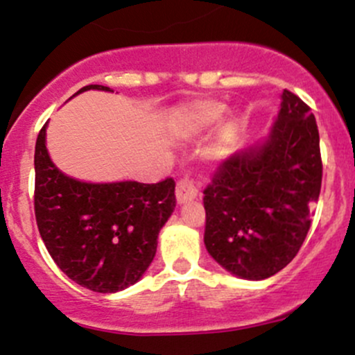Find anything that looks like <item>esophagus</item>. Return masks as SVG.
I'll list each match as a JSON object with an SVG mask.
<instances>
[{
	"label": "esophagus",
	"instance_id": "obj_1",
	"mask_svg": "<svg viewBox=\"0 0 355 355\" xmlns=\"http://www.w3.org/2000/svg\"><path fill=\"white\" fill-rule=\"evenodd\" d=\"M175 196H177V202L182 206V204H185V202H189V200L196 199V197L199 196V190L196 189V185L192 184V180H189V178H184V180H180L177 184Z\"/></svg>",
	"mask_w": 355,
	"mask_h": 355
}]
</instances>
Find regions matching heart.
<instances>
[{"label": "heart", "mask_w": 355, "mask_h": 355, "mask_svg": "<svg viewBox=\"0 0 355 355\" xmlns=\"http://www.w3.org/2000/svg\"><path fill=\"white\" fill-rule=\"evenodd\" d=\"M227 107L218 100H196L175 109L168 117V130L180 139H193L214 128ZM240 136V119L230 117L206 149V159L221 163L233 153Z\"/></svg>", "instance_id": "obj_1"}]
</instances>
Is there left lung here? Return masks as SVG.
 <instances>
[{"label": "left lung", "mask_w": 355, "mask_h": 355, "mask_svg": "<svg viewBox=\"0 0 355 355\" xmlns=\"http://www.w3.org/2000/svg\"><path fill=\"white\" fill-rule=\"evenodd\" d=\"M322 171L315 115L284 89L267 136L223 162L204 190L209 255L246 281L282 270L308 234Z\"/></svg>", "instance_id": "obj_1"}]
</instances>
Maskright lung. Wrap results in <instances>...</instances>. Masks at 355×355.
Masks as SVG:
<instances>
[{
	"mask_svg": "<svg viewBox=\"0 0 355 355\" xmlns=\"http://www.w3.org/2000/svg\"><path fill=\"white\" fill-rule=\"evenodd\" d=\"M88 89L114 92L102 85ZM47 124L35 143V219L55 266L76 284L109 294L136 284L151 266L159 230L175 209V182L92 184L62 173L46 146Z\"/></svg>",
	"mask_w": 355,
	"mask_h": 355,
	"instance_id": "obj_1",
	"label": "right lung"
}]
</instances>
